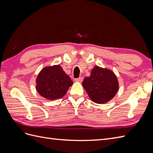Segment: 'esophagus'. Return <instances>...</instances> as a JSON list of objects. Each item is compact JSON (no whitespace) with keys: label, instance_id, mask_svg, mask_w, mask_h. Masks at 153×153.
<instances>
[{"label":"esophagus","instance_id":"esophagus-1","mask_svg":"<svg viewBox=\"0 0 153 153\" xmlns=\"http://www.w3.org/2000/svg\"><path fill=\"white\" fill-rule=\"evenodd\" d=\"M83 80H84V78H83L82 76H80L78 78H76L75 79V82H82L83 81Z\"/></svg>","mask_w":153,"mask_h":153}]
</instances>
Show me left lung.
<instances>
[{"instance_id":"obj_1","label":"left lung","mask_w":153,"mask_h":153,"mask_svg":"<svg viewBox=\"0 0 153 153\" xmlns=\"http://www.w3.org/2000/svg\"><path fill=\"white\" fill-rule=\"evenodd\" d=\"M82 85L91 100L98 104L108 102L119 89V82L114 73L98 66L92 69L89 76L84 78Z\"/></svg>"}]
</instances>
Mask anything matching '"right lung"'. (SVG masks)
<instances>
[{
	"instance_id": "right-lung-1",
	"label": "right lung",
	"mask_w": 153,
	"mask_h": 153,
	"mask_svg": "<svg viewBox=\"0 0 153 153\" xmlns=\"http://www.w3.org/2000/svg\"><path fill=\"white\" fill-rule=\"evenodd\" d=\"M73 81L60 65L42 69L36 78V90L43 98L54 100L66 94Z\"/></svg>"
}]
</instances>
